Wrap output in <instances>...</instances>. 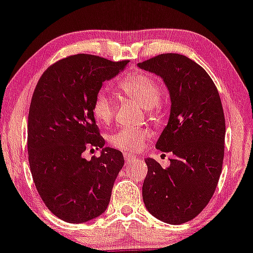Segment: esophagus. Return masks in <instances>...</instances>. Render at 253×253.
Segmentation results:
<instances>
[{
  "mask_svg": "<svg viewBox=\"0 0 253 253\" xmlns=\"http://www.w3.org/2000/svg\"><path fill=\"white\" fill-rule=\"evenodd\" d=\"M124 158H125V161H126L127 164H133V162H135V161H137V160H139L136 158V156H134L132 154H128V153H125Z\"/></svg>",
  "mask_w": 253,
  "mask_h": 253,
  "instance_id": "1",
  "label": "esophagus"
}]
</instances>
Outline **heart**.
Returning a JSON list of instances; mask_svg holds the SVG:
<instances>
[{"label":"heart","instance_id":"heart-1","mask_svg":"<svg viewBox=\"0 0 253 253\" xmlns=\"http://www.w3.org/2000/svg\"><path fill=\"white\" fill-rule=\"evenodd\" d=\"M119 87L125 95L136 101L146 111H152L160 103L161 92L154 79L145 73H135L125 78ZM93 114L95 119L107 124L114 116V103L111 95L104 92L97 94L93 103ZM149 136L147 129L123 127L110 136L112 146L125 152H135L143 145V141Z\"/></svg>","mask_w":253,"mask_h":253}]
</instances>
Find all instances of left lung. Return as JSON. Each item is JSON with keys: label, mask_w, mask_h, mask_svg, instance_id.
<instances>
[{"label": "left lung", "mask_w": 253, "mask_h": 253, "mask_svg": "<svg viewBox=\"0 0 253 253\" xmlns=\"http://www.w3.org/2000/svg\"><path fill=\"white\" fill-rule=\"evenodd\" d=\"M137 66L159 76L168 89L170 113L155 147L174 155L167 168L145 159L143 202L155 218L182 224L202 211L218 183L225 140L222 103L206 70L183 55L164 53Z\"/></svg>", "instance_id": "left-lung-1"}]
</instances>
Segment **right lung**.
I'll return each instance as SVG.
<instances>
[{
	"label": "right lung",
	"mask_w": 253,
	"mask_h": 253,
	"mask_svg": "<svg viewBox=\"0 0 253 253\" xmlns=\"http://www.w3.org/2000/svg\"><path fill=\"white\" fill-rule=\"evenodd\" d=\"M127 63L70 56L51 65L35 88L28 118L29 165L43 202L68 223L97 218L110 203L124 156L105 147L93 103L103 83L124 71ZM91 145L102 153L88 162L81 154Z\"/></svg>",
	"instance_id": "obj_1"
}]
</instances>
